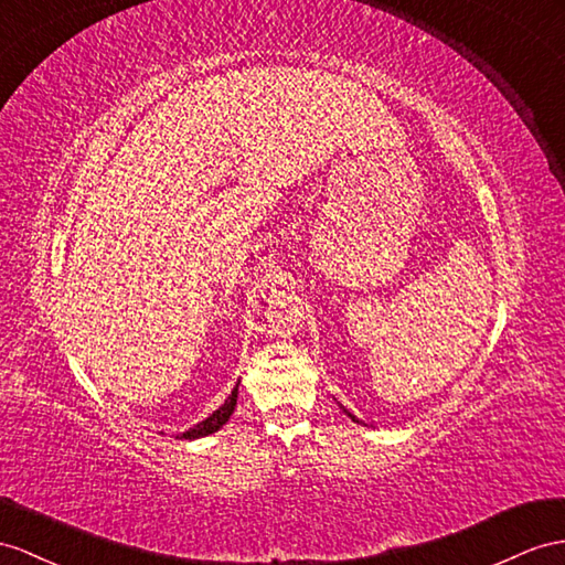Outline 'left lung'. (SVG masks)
<instances>
[{"instance_id": "left-lung-1", "label": "left lung", "mask_w": 565, "mask_h": 565, "mask_svg": "<svg viewBox=\"0 0 565 565\" xmlns=\"http://www.w3.org/2000/svg\"><path fill=\"white\" fill-rule=\"evenodd\" d=\"M349 415H351V413H349ZM351 417H353V415H351ZM353 420H355V417H353Z\"/></svg>"}]
</instances>
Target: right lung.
<instances>
[{"instance_id": "right-lung-1", "label": "right lung", "mask_w": 565, "mask_h": 565, "mask_svg": "<svg viewBox=\"0 0 565 565\" xmlns=\"http://www.w3.org/2000/svg\"><path fill=\"white\" fill-rule=\"evenodd\" d=\"M236 398H238V386L234 388V392H231V396L226 398V403L224 406L220 408V411H214L207 420H202L200 425H195L193 429H188V431H183L181 434V439H200V437H207V434H212V431H216L220 429L228 417H231V413H234V408H236Z\"/></svg>"}]
</instances>
